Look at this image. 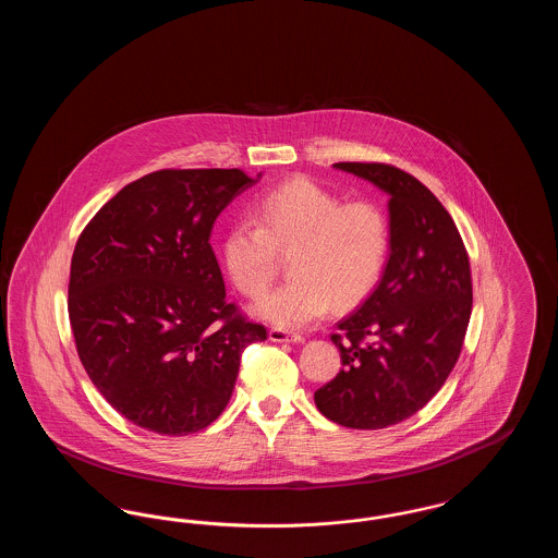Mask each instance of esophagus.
I'll return each mask as SVG.
<instances>
[{
  "mask_svg": "<svg viewBox=\"0 0 558 558\" xmlns=\"http://www.w3.org/2000/svg\"><path fill=\"white\" fill-rule=\"evenodd\" d=\"M269 341H274V343H303V337L289 332L284 328H271L269 330Z\"/></svg>",
  "mask_w": 558,
  "mask_h": 558,
  "instance_id": "esophagus-1",
  "label": "esophagus"
}]
</instances>
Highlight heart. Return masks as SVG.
<instances>
[{
  "mask_svg": "<svg viewBox=\"0 0 558 558\" xmlns=\"http://www.w3.org/2000/svg\"><path fill=\"white\" fill-rule=\"evenodd\" d=\"M252 221H236L221 239V262L232 284L259 296L271 284L280 253L291 257L292 278L267 292L253 314L282 328L322 318L332 303L347 310L366 299L389 259L391 228L385 209L294 178L269 190Z\"/></svg>",
  "mask_w": 558,
  "mask_h": 558,
  "instance_id": "obj_1",
  "label": "heart"
}]
</instances>
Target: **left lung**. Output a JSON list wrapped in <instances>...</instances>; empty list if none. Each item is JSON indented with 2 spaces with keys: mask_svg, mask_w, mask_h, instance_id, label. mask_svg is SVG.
Returning a JSON list of instances; mask_svg holds the SVG:
<instances>
[{
  "mask_svg": "<svg viewBox=\"0 0 558 558\" xmlns=\"http://www.w3.org/2000/svg\"><path fill=\"white\" fill-rule=\"evenodd\" d=\"M389 196L391 248L368 299L337 324L343 371L319 387V412L347 428H385L425 408L450 376L473 307L458 228L416 178L383 162H337Z\"/></svg>",
  "mask_w": 558,
  "mask_h": 558,
  "instance_id": "8db88e82",
  "label": "left lung"
}]
</instances>
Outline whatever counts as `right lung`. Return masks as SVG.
<instances>
[{
    "label": "right lung",
    "instance_id": "1",
    "mask_svg": "<svg viewBox=\"0 0 558 558\" xmlns=\"http://www.w3.org/2000/svg\"><path fill=\"white\" fill-rule=\"evenodd\" d=\"M240 169H162L112 196L81 232L69 318L108 403L160 435L196 433L232 398L244 347L266 341L226 301L213 223L257 184Z\"/></svg>",
    "mask_w": 558,
    "mask_h": 558
}]
</instances>
